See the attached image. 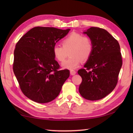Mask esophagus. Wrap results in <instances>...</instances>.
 <instances>
[{
	"mask_svg": "<svg viewBox=\"0 0 133 133\" xmlns=\"http://www.w3.org/2000/svg\"><path fill=\"white\" fill-rule=\"evenodd\" d=\"M76 72H76L75 70H70V74H71V75H75L76 74Z\"/></svg>",
	"mask_w": 133,
	"mask_h": 133,
	"instance_id": "34e87169",
	"label": "esophagus"
}]
</instances>
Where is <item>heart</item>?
<instances>
[{"mask_svg":"<svg viewBox=\"0 0 133 133\" xmlns=\"http://www.w3.org/2000/svg\"><path fill=\"white\" fill-rule=\"evenodd\" d=\"M62 46L55 45L52 54L58 61L63 62L69 51L70 57L62 64L63 68L72 70L79 66L82 60L86 61L91 55L93 44L91 39L82 34L72 32L62 39Z\"/></svg>","mask_w":133,"mask_h":133,"instance_id":"b5f03b06","label":"heart"}]
</instances>
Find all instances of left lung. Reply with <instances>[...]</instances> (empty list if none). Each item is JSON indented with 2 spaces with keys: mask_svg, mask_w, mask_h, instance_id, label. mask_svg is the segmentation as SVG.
I'll return each instance as SVG.
<instances>
[{
  "mask_svg": "<svg viewBox=\"0 0 133 133\" xmlns=\"http://www.w3.org/2000/svg\"><path fill=\"white\" fill-rule=\"evenodd\" d=\"M83 33L91 40L93 51L84 69L78 71L82 79L79 91L86 99L99 100L112 92L118 83L122 65L120 46L104 29L92 27Z\"/></svg>",
  "mask_w": 133,
  "mask_h": 133,
  "instance_id": "obj_1",
  "label": "left lung"
}]
</instances>
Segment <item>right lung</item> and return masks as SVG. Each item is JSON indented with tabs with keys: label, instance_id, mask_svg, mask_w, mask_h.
Listing matches in <instances>:
<instances>
[{
	"label": "right lung",
	"instance_id": "obj_1",
	"mask_svg": "<svg viewBox=\"0 0 133 133\" xmlns=\"http://www.w3.org/2000/svg\"><path fill=\"white\" fill-rule=\"evenodd\" d=\"M70 29L35 27L17 42L14 50L13 71L25 96L39 103L52 101L58 97L69 70H59L52 48Z\"/></svg>",
	"mask_w": 133,
	"mask_h": 133
}]
</instances>
